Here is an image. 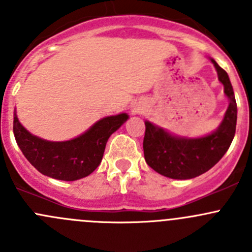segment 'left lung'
<instances>
[{"label":"left lung","instance_id":"left-lung-1","mask_svg":"<svg viewBox=\"0 0 252 252\" xmlns=\"http://www.w3.org/2000/svg\"><path fill=\"white\" fill-rule=\"evenodd\" d=\"M218 79L224 86L229 106L220 128L200 139L177 138L163 129L145 122L144 156L157 173L172 179H191L212 168L227 152L235 135L236 102L227 72L212 60Z\"/></svg>","mask_w":252,"mask_h":252}]
</instances>
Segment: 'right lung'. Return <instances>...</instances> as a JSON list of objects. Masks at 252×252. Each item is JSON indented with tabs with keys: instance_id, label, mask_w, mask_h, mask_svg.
Instances as JSON below:
<instances>
[{
	"instance_id": "obj_1",
	"label": "right lung",
	"mask_w": 252,
	"mask_h": 252,
	"mask_svg": "<svg viewBox=\"0 0 252 252\" xmlns=\"http://www.w3.org/2000/svg\"><path fill=\"white\" fill-rule=\"evenodd\" d=\"M126 119V113L106 117L73 140L52 142L32 135L14 113L13 133L25 158L40 173L53 179L73 182L97 168L108 138Z\"/></svg>"
}]
</instances>
